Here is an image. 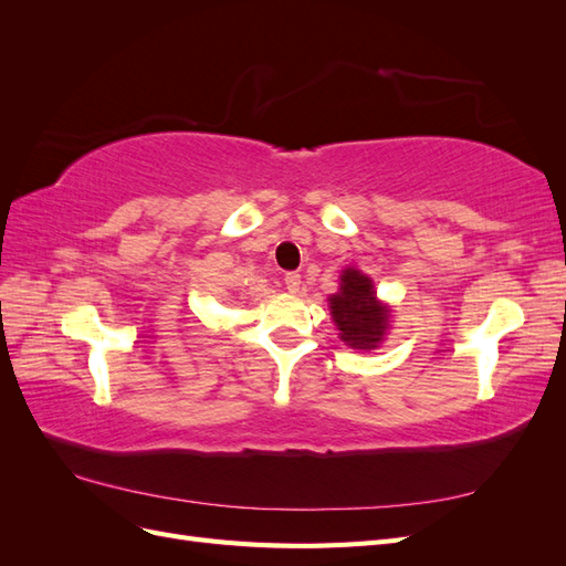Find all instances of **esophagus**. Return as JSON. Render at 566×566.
I'll list each match as a JSON object with an SVG mask.
<instances>
[{
  "instance_id": "34e87169",
  "label": "esophagus",
  "mask_w": 566,
  "mask_h": 566,
  "mask_svg": "<svg viewBox=\"0 0 566 566\" xmlns=\"http://www.w3.org/2000/svg\"><path fill=\"white\" fill-rule=\"evenodd\" d=\"M283 283H285V287L290 290V293H297L300 290V283H302V276L297 271H287L285 276H283Z\"/></svg>"
}]
</instances>
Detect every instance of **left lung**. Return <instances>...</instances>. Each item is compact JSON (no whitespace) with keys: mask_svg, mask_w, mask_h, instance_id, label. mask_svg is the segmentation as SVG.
<instances>
[{"mask_svg":"<svg viewBox=\"0 0 566 566\" xmlns=\"http://www.w3.org/2000/svg\"><path fill=\"white\" fill-rule=\"evenodd\" d=\"M331 314L339 328V337L356 349H373L387 328V310L375 300V290L361 271L342 273L339 293L331 297Z\"/></svg>","mask_w":566,"mask_h":566,"instance_id":"obj_1","label":"left lung"}]
</instances>
